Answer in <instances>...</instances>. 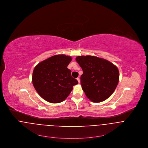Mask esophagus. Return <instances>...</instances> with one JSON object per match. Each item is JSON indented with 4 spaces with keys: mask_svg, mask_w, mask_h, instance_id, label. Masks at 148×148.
<instances>
[{
    "mask_svg": "<svg viewBox=\"0 0 148 148\" xmlns=\"http://www.w3.org/2000/svg\"><path fill=\"white\" fill-rule=\"evenodd\" d=\"M77 81H78L79 83H80V78H79V77H77Z\"/></svg>",
    "mask_w": 148,
    "mask_h": 148,
    "instance_id": "obj_1",
    "label": "esophagus"
}]
</instances>
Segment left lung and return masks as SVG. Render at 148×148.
Here are the masks:
<instances>
[{
	"mask_svg": "<svg viewBox=\"0 0 148 148\" xmlns=\"http://www.w3.org/2000/svg\"><path fill=\"white\" fill-rule=\"evenodd\" d=\"M76 60L83 71L81 85L86 97L93 102L107 99L118 84V68L107 60L94 56H78Z\"/></svg>",
	"mask_w": 148,
	"mask_h": 148,
	"instance_id": "left-lung-1",
	"label": "left lung"
}]
</instances>
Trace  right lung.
Returning a JSON list of instances; mask_svg holds the SVG:
<instances>
[{"mask_svg":"<svg viewBox=\"0 0 148 148\" xmlns=\"http://www.w3.org/2000/svg\"><path fill=\"white\" fill-rule=\"evenodd\" d=\"M72 58L66 55H54L38 63L33 70L32 82L45 101L60 103L65 100L78 81L71 76L67 68Z\"/></svg>","mask_w":148,"mask_h":148,"instance_id":"right-lung-1","label":"right lung"}]
</instances>
